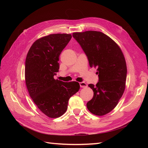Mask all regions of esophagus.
Masks as SVG:
<instances>
[{"label":"esophagus","instance_id":"esophagus-1","mask_svg":"<svg viewBox=\"0 0 148 148\" xmlns=\"http://www.w3.org/2000/svg\"><path fill=\"white\" fill-rule=\"evenodd\" d=\"M79 85H80V87H81V88H86L88 86L87 84L86 83H84V82L79 83Z\"/></svg>","mask_w":148,"mask_h":148}]
</instances>
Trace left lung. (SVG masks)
<instances>
[{"label": "left lung", "mask_w": 148, "mask_h": 148, "mask_svg": "<svg viewBox=\"0 0 148 148\" xmlns=\"http://www.w3.org/2000/svg\"><path fill=\"white\" fill-rule=\"evenodd\" d=\"M88 59L90 67L97 69L99 82L88 84L94 92L86 104L92 114L102 116L117 105L125 89L127 64L123 53L114 40L100 31L73 33Z\"/></svg>", "instance_id": "1"}]
</instances>
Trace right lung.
<instances>
[{"mask_svg":"<svg viewBox=\"0 0 148 148\" xmlns=\"http://www.w3.org/2000/svg\"><path fill=\"white\" fill-rule=\"evenodd\" d=\"M70 34H51L37 39L25 61V77L29 95L42 112L50 118L63 115L71 96L79 89L77 82H64L53 77L59 69V56Z\"/></svg>","mask_w":148,"mask_h":148,"instance_id":"1","label":"right lung"}]
</instances>
